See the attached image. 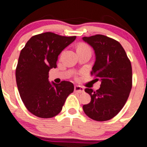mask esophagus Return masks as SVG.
I'll return each mask as SVG.
<instances>
[{
    "label": "esophagus",
    "mask_w": 147,
    "mask_h": 147,
    "mask_svg": "<svg viewBox=\"0 0 147 147\" xmlns=\"http://www.w3.org/2000/svg\"><path fill=\"white\" fill-rule=\"evenodd\" d=\"M74 90H75V92L78 93V94H82L84 92V88L80 86H75Z\"/></svg>",
    "instance_id": "1"
}]
</instances>
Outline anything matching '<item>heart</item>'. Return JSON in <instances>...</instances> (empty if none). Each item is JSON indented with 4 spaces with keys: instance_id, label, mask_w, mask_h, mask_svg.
I'll use <instances>...</instances> for the list:
<instances>
[{
    "instance_id": "1",
    "label": "heart",
    "mask_w": 147,
    "mask_h": 147,
    "mask_svg": "<svg viewBox=\"0 0 147 147\" xmlns=\"http://www.w3.org/2000/svg\"><path fill=\"white\" fill-rule=\"evenodd\" d=\"M77 50L78 51H79V50H90V49L89 48L88 46H87V45L80 44L78 46V49H77Z\"/></svg>"
}]
</instances>
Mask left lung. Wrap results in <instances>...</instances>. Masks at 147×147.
Here are the masks:
<instances>
[{
    "mask_svg": "<svg viewBox=\"0 0 147 147\" xmlns=\"http://www.w3.org/2000/svg\"><path fill=\"white\" fill-rule=\"evenodd\" d=\"M94 49L96 61L90 75L101 80L99 89L86 88L90 102L83 105L86 115L96 121L113 118L125 105L132 88V67L118 41L103 35L83 37Z\"/></svg>",
    "mask_w": 147,
    "mask_h": 147,
    "instance_id": "8db88e82",
    "label": "left lung"
}]
</instances>
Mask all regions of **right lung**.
I'll list each match as a JSON object with an SVG mask.
<instances>
[{"instance_id":"obj_1","label":"right lung","mask_w":147,"mask_h":147,"mask_svg":"<svg viewBox=\"0 0 147 147\" xmlns=\"http://www.w3.org/2000/svg\"><path fill=\"white\" fill-rule=\"evenodd\" d=\"M75 38L50 32L38 34L30 38L20 52L16 69V85L24 106L37 117H55L73 92L71 82L51 83L49 72L57 67L59 55Z\"/></svg>"}]
</instances>
